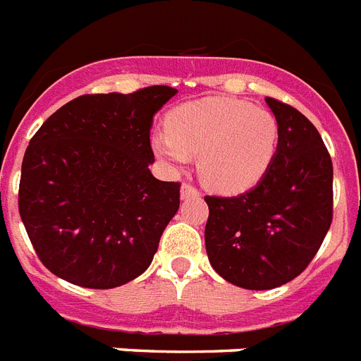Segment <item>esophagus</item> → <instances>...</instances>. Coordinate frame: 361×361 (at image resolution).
<instances>
[{"instance_id":"34e87169","label":"esophagus","mask_w":361,"mask_h":361,"mask_svg":"<svg viewBox=\"0 0 361 361\" xmlns=\"http://www.w3.org/2000/svg\"><path fill=\"white\" fill-rule=\"evenodd\" d=\"M199 197V192L194 188V186H190V184H183V188H180V199H195Z\"/></svg>"}]
</instances>
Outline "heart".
I'll return each mask as SVG.
<instances>
[{"label":"heart","instance_id":"b5f03b06","mask_svg":"<svg viewBox=\"0 0 361 361\" xmlns=\"http://www.w3.org/2000/svg\"><path fill=\"white\" fill-rule=\"evenodd\" d=\"M279 145V123L268 109L236 99L184 104L169 130L152 135V149L171 167L199 157V177L224 194L246 190L267 173Z\"/></svg>","mask_w":361,"mask_h":361}]
</instances>
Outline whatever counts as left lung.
<instances>
[{
    "label": "left lung",
    "instance_id": "obj_1",
    "mask_svg": "<svg viewBox=\"0 0 361 361\" xmlns=\"http://www.w3.org/2000/svg\"><path fill=\"white\" fill-rule=\"evenodd\" d=\"M264 100L279 123L270 167L244 194L204 197L210 264L250 290L276 289L304 272L330 229L334 197V167L319 130L293 106Z\"/></svg>",
    "mask_w": 361,
    "mask_h": 361
}]
</instances>
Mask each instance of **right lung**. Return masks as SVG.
<instances>
[{"mask_svg":"<svg viewBox=\"0 0 361 361\" xmlns=\"http://www.w3.org/2000/svg\"><path fill=\"white\" fill-rule=\"evenodd\" d=\"M177 89L83 94L50 115L22 162L18 209L48 270L87 289L145 272L178 210V183L158 180L151 128Z\"/></svg>","mask_w":361,"mask_h":361,"instance_id":"1","label":"right lung"}]
</instances>
